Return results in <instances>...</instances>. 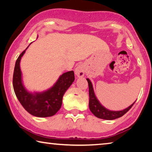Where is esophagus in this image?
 Wrapping results in <instances>:
<instances>
[{
	"instance_id": "obj_1",
	"label": "esophagus",
	"mask_w": 152,
	"mask_h": 152,
	"mask_svg": "<svg viewBox=\"0 0 152 152\" xmlns=\"http://www.w3.org/2000/svg\"><path fill=\"white\" fill-rule=\"evenodd\" d=\"M85 72H86V68L84 64H80L75 70V75L78 77H82L84 76Z\"/></svg>"
}]
</instances>
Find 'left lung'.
<instances>
[{
  "label": "left lung",
  "mask_w": 152,
  "mask_h": 152,
  "mask_svg": "<svg viewBox=\"0 0 152 152\" xmlns=\"http://www.w3.org/2000/svg\"><path fill=\"white\" fill-rule=\"evenodd\" d=\"M86 80L88 82L89 88V109H90L91 111L92 112L93 115L96 116L97 118L109 120L116 119V118H120L122 115H124L134 104L135 102L128 108L122 110V111H110V110L106 109L105 107H104L101 104L98 99H97L96 96H95L92 83H91L90 80L87 78Z\"/></svg>",
  "instance_id": "obj_1"
}]
</instances>
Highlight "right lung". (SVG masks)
Returning <instances> with one entry per match:
<instances>
[{"mask_svg": "<svg viewBox=\"0 0 152 152\" xmlns=\"http://www.w3.org/2000/svg\"><path fill=\"white\" fill-rule=\"evenodd\" d=\"M28 48L16 61L13 75L14 93L21 105L31 115L39 118L50 117L57 113L61 108L64 93L75 80L74 72L71 70L62 74L48 90L41 93L29 92L23 84L20 68V59Z\"/></svg>", "mask_w": 152, "mask_h": 152, "instance_id": "1", "label": "right lung"}]
</instances>
